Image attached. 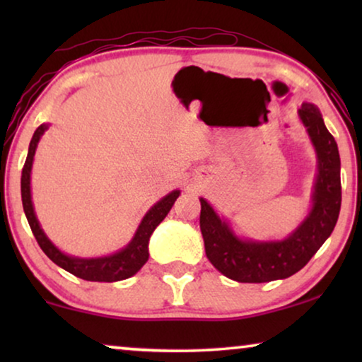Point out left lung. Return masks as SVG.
Segmentation results:
<instances>
[{"mask_svg":"<svg viewBox=\"0 0 362 362\" xmlns=\"http://www.w3.org/2000/svg\"><path fill=\"white\" fill-rule=\"evenodd\" d=\"M301 122L318 155L313 209L288 239L281 242H250L232 234L230 227L219 219L214 209L201 199L199 226L206 255L211 264L240 284L288 279L308 264L333 232L341 209L339 153L334 138L325 127L321 113L311 103L298 110Z\"/></svg>","mask_w":362,"mask_h":362,"instance_id":"1","label":"left lung"}]
</instances>
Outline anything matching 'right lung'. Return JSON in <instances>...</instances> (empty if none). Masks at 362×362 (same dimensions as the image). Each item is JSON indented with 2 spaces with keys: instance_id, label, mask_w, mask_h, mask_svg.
I'll list each match as a JSON object with an SVG mask.
<instances>
[{
  "instance_id": "obj_1",
  "label": "right lung",
  "mask_w": 362,
  "mask_h": 362,
  "mask_svg": "<svg viewBox=\"0 0 362 362\" xmlns=\"http://www.w3.org/2000/svg\"><path fill=\"white\" fill-rule=\"evenodd\" d=\"M47 130V125L37 127V130L34 132L33 140L29 143V151L26 163L23 166V175H21V197H23V209L24 214L28 217L29 227H31L34 237H36L39 247H41L44 254L51 259L54 264L62 267L64 270H67L69 274L78 276L82 280L88 281H118L125 280L128 276L135 275L148 260V242L153 230L156 229L158 224L165 219L168 212L175 204V201L180 196V191H173L166 197H163L160 202H156L155 206L148 211V214L143 217L140 227H138L135 237L128 244L125 249L113 254L110 257H103V259H76V257L64 255L61 250H57L56 247L51 244V240L44 235L39 222L34 214L33 202H31V166H33V158L36 153V146L39 138L44 132Z\"/></svg>"
}]
</instances>
